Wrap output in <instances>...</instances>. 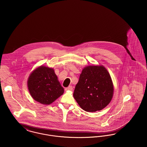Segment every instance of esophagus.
<instances>
[{
    "instance_id": "1",
    "label": "esophagus",
    "mask_w": 147,
    "mask_h": 147,
    "mask_svg": "<svg viewBox=\"0 0 147 147\" xmlns=\"http://www.w3.org/2000/svg\"><path fill=\"white\" fill-rule=\"evenodd\" d=\"M65 90H73V87L71 86H68L67 88H65Z\"/></svg>"
}]
</instances>
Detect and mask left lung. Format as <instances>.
Listing matches in <instances>:
<instances>
[{
    "mask_svg": "<svg viewBox=\"0 0 147 147\" xmlns=\"http://www.w3.org/2000/svg\"><path fill=\"white\" fill-rule=\"evenodd\" d=\"M113 90L112 79L103 66H88L80 75L73 96L82 109L95 112L110 103Z\"/></svg>",
    "mask_w": 147,
    "mask_h": 147,
    "instance_id": "8db88e82",
    "label": "left lung"
}]
</instances>
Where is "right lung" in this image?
Here are the masks:
<instances>
[{
	"mask_svg": "<svg viewBox=\"0 0 147 147\" xmlns=\"http://www.w3.org/2000/svg\"><path fill=\"white\" fill-rule=\"evenodd\" d=\"M29 93L35 100L50 104L64 93L54 70L40 66L34 70L28 80Z\"/></svg>",
	"mask_w": 147,
	"mask_h": 147,
	"instance_id": "right-lung-1",
	"label": "right lung"
}]
</instances>
